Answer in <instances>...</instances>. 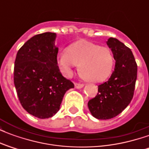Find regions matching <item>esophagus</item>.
<instances>
[{"mask_svg":"<svg viewBox=\"0 0 149 149\" xmlns=\"http://www.w3.org/2000/svg\"><path fill=\"white\" fill-rule=\"evenodd\" d=\"M75 88H81L84 87V84H79V83H75Z\"/></svg>","mask_w":149,"mask_h":149,"instance_id":"34e87169","label":"esophagus"}]
</instances>
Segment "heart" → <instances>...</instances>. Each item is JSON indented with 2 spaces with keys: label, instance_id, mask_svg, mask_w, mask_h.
<instances>
[{
  "label": "heart",
  "instance_id": "heart-1",
  "mask_svg": "<svg viewBox=\"0 0 149 149\" xmlns=\"http://www.w3.org/2000/svg\"><path fill=\"white\" fill-rule=\"evenodd\" d=\"M63 74L70 77L72 68L78 66L79 74L89 82H101L109 77L115 61L109 49L93 43L81 40L62 52L57 59Z\"/></svg>",
  "mask_w": 149,
  "mask_h": 149
}]
</instances>
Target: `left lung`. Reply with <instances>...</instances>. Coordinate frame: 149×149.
Here are the masks:
<instances>
[{
  "label": "left lung",
  "mask_w": 149,
  "mask_h": 149,
  "mask_svg": "<svg viewBox=\"0 0 149 149\" xmlns=\"http://www.w3.org/2000/svg\"><path fill=\"white\" fill-rule=\"evenodd\" d=\"M107 45L115 59V68L109 81L98 86V93L91 99L88 109L95 118H113L128 106L133 97L137 77V65L131 49L116 38Z\"/></svg>",
  "instance_id": "8db88e82"
}]
</instances>
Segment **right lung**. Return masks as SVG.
Masks as SVG:
<instances>
[{
  "mask_svg": "<svg viewBox=\"0 0 149 149\" xmlns=\"http://www.w3.org/2000/svg\"><path fill=\"white\" fill-rule=\"evenodd\" d=\"M56 37L49 32L35 35L18 50L15 60L13 80L19 100L40 119L55 115L65 93L74 88L59 69Z\"/></svg>",
  "mask_w": 149,
  "mask_h": 149,
  "instance_id": "1",
  "label": "right lung"
}]
</instances>
